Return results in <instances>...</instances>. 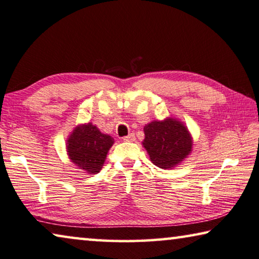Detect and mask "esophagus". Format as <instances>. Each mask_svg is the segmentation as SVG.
Instances as JSON below:
<instances>
[{
    "label": "esophagus",
    "instance_id": "34e87169",
    "mask_svg": "<svg viewBox=\"0 0 259 259\" xmlns=\"http://www.w3.org/2000/svg\"><path fill=\"white\" fill-rule=\"evenodd\" d=\"M122 139L124 142H135V141H136V137H135L134 134H130V135H128V136L123 137Z\"/></svg>",
    "mask_w": 259,
    "mask_h": 259
}]
</instances>
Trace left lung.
I'll use <instances>...</instances> for the list:
<instances>
[{"instance_id": "left-lung-1", "label": "left lung", "mask_w": 259, "mask_h": 259, "mask_svg": "<svg viewBox=\"0 0 259 259\" xmlns=\"http://www.w3.org/2000/svg\"><path fill=\"white\" fill-rule=\"evenodd\" d=\"M142 142L153 165L173 169L186 160L192 151L194 139L188 126L179 118L169 116L155 120L144 126Z\"/></svg>"}]
</instances>
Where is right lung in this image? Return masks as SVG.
I'll list each match as a JSON object with an SVG mask.
<instances>
[{"mask_svg":"<svg viewBox=\"0 0 259 259\" xmlns=\"http://www.w3.org/2000/svg\"><path fill=\"white\" fill-rule=\"evenodd\" d=\"M114 138L102 134L92 123L76 125L67 138L65 149L73 165L88 174H97L104 166Z\"/></svg>","mask_w":259,"mask_h":259,"instance_id":"add662e5","label":"right lung"}]
</instances>
